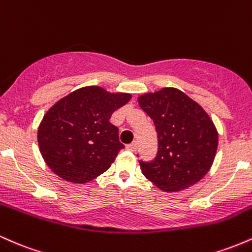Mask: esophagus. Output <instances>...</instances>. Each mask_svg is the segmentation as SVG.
<instances>
[{
  "instance_id": "esophagus-1",
  "label": "esophagus",
  "mask_w": 252,
  "mask_h": 252,
  "mask_svg": "<svg viewBox=\"0 0 252 252\" xmlns=\"http://www.w3.org/2000/svg\"><path fill=\"white\" fill-rule=\"evenodd\" d=\"M126 149L128 150V151H131V152H135V151H137V149H138V144L134 141V143L126 145Z\"/></svg>"
}]
</instances>
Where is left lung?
Listing matches in <instances>:
<instances>
[{
	"label": "left lung",
	"instance_id": "8db88e82",
	"mask_svg": "<svg viewBox=\"0 0 252 252\" xmlns=\"http://www.w3.org/2000/svg\"><path fill=\"white\" fill-rule=\"evenodd\" d=\"M139 106L154 120L156 157L139 160L146 179L164 191L195 185L210 170L218 148L213 121L199 103L175 88L141 95Z\"/></svg>",
	"mask_w": 252,
	"mask_h": 252
}]
</instances>
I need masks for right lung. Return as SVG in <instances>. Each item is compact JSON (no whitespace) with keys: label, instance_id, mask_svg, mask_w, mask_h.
Segmentation results:
<instances>
[{"label":"right lung","instance_id":"1","mask_svg":"<svg viewBox=\"0 0 252 252\" xmlns=\"http://www.w3.org/2000/svg\"><path fill=\"white\" fill-rule=\"evenodd\" d=\"M129 100V94H111L100 87L81 88L59 100L38 129L39 149L51 170L73 183L103 174L125 148L109 119Z\"/></svg>","mask_w":252,"mask_h":252}]
</instances>
